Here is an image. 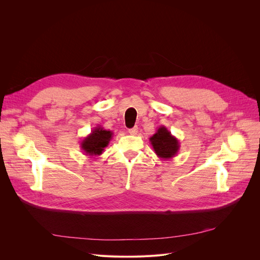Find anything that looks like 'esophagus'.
Returning a JSON list of instances; mask_svg holds the SVG:
<instances>
[{
	"label": "esophagus",
	"instance_id": "34e87169",
	"mask_svg": "<svg viewBox=\"0 0 260 260\" xmlns=\"http://www.w3.org/2000/svg\"><path fill=\"white\" fill-rule=\"evenodd\" d=\"M128 133H129L131 135H137V133H138V127H137V126H134L133 128H129V129H128Z\"/></svg>",
	"mask_w": 260,
	"mask_h": 260
}]
</instances>
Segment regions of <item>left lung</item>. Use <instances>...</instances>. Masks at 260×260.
I'll list each match as a JSON object with an SVG mask.
<instances>
[{"label": "left lung", "mask_w": 260, "mask_h": 260, "mask_svg": "<svg viewBox=\"0 0 260 260\" xmlns=\"http://www.w3.org/2000/svg\"><path fill=\"white\" fill-rule=\"evenodd\" d=\"M154 152L160 159H172L178 153L180 148L179 140L166 126H159L157 132L149 138Z\"/></svg>", "instance_id": "8db88e82"}]
</instances>
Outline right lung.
I'll use <instances>...</instances> for the list:
<instances>
[{"label":"right lung","mask_w":260,"mask_h":260,"mask_svg":"<svg viewBox=\"0 0 260 260\" xmlns=\"http://www.w3.org/2000/svg\"><path fill=\"white\" fill-rule=\"evenodd\" d=\"M113 135V132L106 131L102 126L98 125L81 141L80 147L86 156H100L104 152V148L108 145L109 141L112 140Z\"/></svg>","instance_id":"obj_1"}]
</instances>
